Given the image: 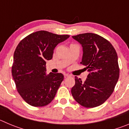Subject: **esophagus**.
<instances>
[{
    "mask_svg": "<svg viewBox=\"0 0 129 129\" xmlns=\"http://www.w3.org/2000/svg\"><path fill=\"white\" fill-rule=\"evenodd\" d=\"M64 75V77H70V75L68 74V73H65V74Z\"/></svg>",
    "mask_w": 129,
    "mask_h": 129,
    "instance_id": "esophagus-1",
    "label": "esophagus"
}]
</instances>
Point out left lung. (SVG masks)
I'll return each instance as SVG.
<instances>
[{"label": "left lung", "mask_w": 129, "mask_h": 129, "mask_svg": "<svg viewBox=\"0 0 129 129\" xmlns=\"http://www.w3.org/2000/svg\"><path fill=\"white\" fill-rule=\"evenodd\" d=\"M72 37L82 45L80 63L89 73L84 82L75 77L72 94L82 106L96 107L110 98L118 82L120 70L117 54L110 42L97 34L86 33Z\"/></svg>", "instance_id": "left-lung-1"}]
</instances>
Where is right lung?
Masks as SVG:
<instances>
[{
    "label": "right lung",
    "instance_id": "obj_1",
    "mask_svg": "<svg viewBox=\"0 0 129 129\" xmlns=\"http://www.w3.org/2000/svg\"><path fill=\"white\" fill-rule=\"evenodd\" d=\"M69 37L41 30L26 37L16 48L12 75L19 94L31 106H46L54 98L64 76L46 75L45 64L52 58L56 45Z\"/></svg>",
    "mask_w": 129,
    "mask_h": 129
}]
</instances>
